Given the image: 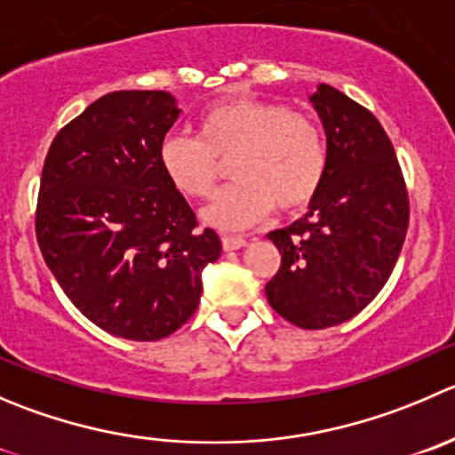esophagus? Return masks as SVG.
I'll list each match as a JSON object with an SVG mask.
<instances>
[{"instance_id":"34e87169","label":"esophagus","mask_w":455,"mask_h":455,"mask_svg":"<svg viewBox=\"0 0 455 455\" xmlns=\"http://www.w3.org/2000/svg\"><path fill=\"white\" fill-rule=\"evenodd\" d=\"M222 246L224 251H237L246 246V240L242 235H222Z\"/></svg>"}]
</instances>
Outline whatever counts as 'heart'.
<instances>
[{"mask_svg":"<svg viewBox=\"0 0 455 455\" xmlns=\"http://www.w3.org/2000/svg\"><path fill=\"white\" fill-rule=\"evenodd\" d=\"M231 160L235 182L215 196L204 220L235 231L271 213L298 211L320 191L326 173V144L311 117L253 97L209 106L197 120V138L171 133L160 144V164L182 196L206 200L222 164Z\"/></svg>","mask_w":455,"mask_h":455,"instance_id":"obj_1","label":"heart"}]
</instances>
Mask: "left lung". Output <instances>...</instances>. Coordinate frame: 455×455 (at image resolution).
<instances>
[{
    "instance_id": "left-lung-1",
    "label": "left lung",
    "mask_w": 455,
    "mask_h": 455,
    "mask_svg": "<svg viewBox=\"0 0 455 455\" xmlns=\"http://www.w3.org/2000/svg\"><path fill=\"white\" fill-rule=\"evenodd\" d=\"M326 133V173L304 218L268 233L282 264L268 304L299 329L358 315L389 280L409 227V196L371 110L329 84L311 95Z\"/></svg>"
}]
</instances>
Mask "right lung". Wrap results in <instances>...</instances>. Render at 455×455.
I'll return each mask as SVG.
<instances>
[{
	"instance_id": "right-lung-1",
	"label": "right lung",
	"mask_w": 455,
	"mask_h": 455,
	"mask_svg": "<svg viewBox=\"0 0 455 455\" xmlns=\"http://www.w3.org/2000/svg\"><path fill=\"white\" fill-rule=\"evenodd\" d=\"M180 117L166 91L92 101L48 148L39 184V249L70 302L117 338L153 342L196 313L202 268L222 253L160 164Z\"/></svg>"
}]
</instances>
